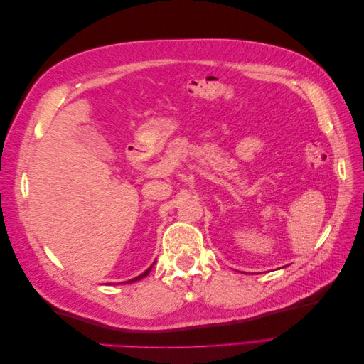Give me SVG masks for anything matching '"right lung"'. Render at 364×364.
I'll return each mask as SVG.
<instances>
[{
	"mask_svg": "<svg viewBox=\"0 0 364 364\" xmlns=\"http://www.w3.org/2000/svg\"><path fill=\"white\" fill-rule=\"evenodd\" d=\"M150 270H151V267H150V269H147L144 273H141L139 277H136V278H134V279H129V281H127V284H130V282H135V281H139V279H142L144 277H147V274L150 273Z\"/></svg>",
	"mask_w": 364,
	"mask_h": 364,
	"instance_id": "1",
	"label": "right lung"
}]
</instances>
